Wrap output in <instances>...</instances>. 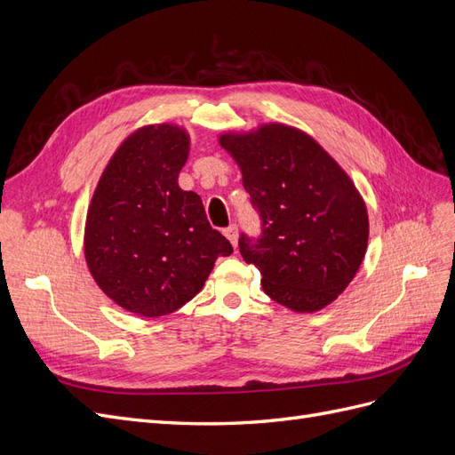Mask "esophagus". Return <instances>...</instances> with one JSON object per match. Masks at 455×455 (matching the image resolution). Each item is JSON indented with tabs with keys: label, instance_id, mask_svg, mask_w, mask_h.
<instances>
[{
	"label": "esophagus",
	"instance_id": "obj_1",
	"mask_svg": "<svg viewBox=\"0 0 455 455\" xmlns=\"http://www.w3.org/2000/svg\"><path fill=\"white\" fill-rule=\"evenodd\" d=\"M224 235L229 239V243L233 244V246H237V239H239V231H237V226L235 224H231L229 228H226L224 229Z\"/></svg>",
	"mask_w": 455,
	"mask_h": 455
}]
</instances>
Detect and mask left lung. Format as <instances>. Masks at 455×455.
I'll use <instances>...</instances> for the list:
<instances>
[{
	"instance_id": "obj_1",
	"label": "left lung",
	"mask_w": 455,
	"mask_h": 455,
	"mask_svg": "<svg viewBox=\"0 0 455 455\" xmlns=\"http://www.w3.org/2000/svg\"><path fill=\"white\" fill-rule=\"evenodd\" d=\"M261 218V235H241L261 288L296 313L326 307L359 271L368 246L366 204L347 172L304 131L266 123L220 134Z\"/></svg>"
}]
</instances>
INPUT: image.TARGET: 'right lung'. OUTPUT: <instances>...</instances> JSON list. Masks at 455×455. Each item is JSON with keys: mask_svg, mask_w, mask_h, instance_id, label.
<instances>
[{"mask_svg": "<svg viewBox=\"0 0 455 455\" xmlns=\"http://www.w3.org/2000/svg\"><path fill=\"white\" fill-rule=\"evenodd\" d=\"M189 156L186 129L159 123L129 134L108 161L85 222V259L123 309L163 316L201 292L233 246L211 228L196 191L178 186Z\"/></svg>", "mask_w": 455, "mask_h": 455, "instance_id": "obj_1", "label": "right lung"}]
</instances>
